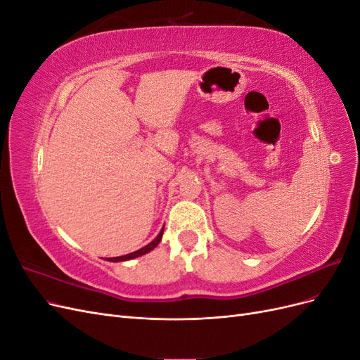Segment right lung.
I'll use <instances>...</instances> for the list:
<instances>
[{"label": "right lung", "mask_w": 360, "mask_h": 360, "mask_svg": "<svg viewBox=\"0 0 360 360\" xmlns=\"http://www.w3.org/2000/svg\"><path fill=\"white\" fill-rule=\"evenodd\" d=\"M162 234H163V230L159 233V236L155 238L153 242L151 243H148L147 246H144V248H141V249H138V250H135V252H132V254H127V255H122V257H115V258H110L108 261H126V259H132V258H136V257H141V255H144V254H147V252H150V250H153L158 245H159V242H160V238H162Z\"/></svg>", "instance_id": "add662e5"}]
</instances>
